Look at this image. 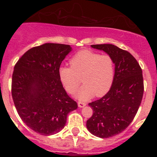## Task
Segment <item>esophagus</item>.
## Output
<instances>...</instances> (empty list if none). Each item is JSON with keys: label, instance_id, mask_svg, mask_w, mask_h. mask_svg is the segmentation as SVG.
<instances>
[{"label": "esophagus", "instance_id": "34e87169", "mask_svg": "<svg viewBox=\"0 0 157 157\" xmlns=\"http://www.w3.org/2000/svg\"><path fill=\"white\" fill-rule=\"evenodd\" d=\"M85 105H86V102H81V101H79L78 102V106L80 108H82L84 107Z\"/></svg>", "mask_w": 157, "mask_h": 157}]
</instances>
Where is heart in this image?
Returning a JSON list of instances; mask_svg holds the SVG:
<instances>
[{
    "mask_svg": "<svg viewBox=\"0 0 157 157\" xmlns=\"http://www.w3.org/2000/svg\"><path fill=\"white\" fill-rule=\"evenodd\" d=\"M70 64L71 67L59 68V76L65 89L71 94L79 87L81 78L84 85L76 94L80 100H86L94 95L102 97L111 89L114 77V63L109 55L82 50L73 56Z\"/></svg>",
    "mask_w": 157,
    "mask_h": 157,
    "instance_id": "b5f03b06",
    "label": "heart"
}]
</instances>
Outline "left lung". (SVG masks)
<instances>
[{
    "mask_svg": "<svg viewBox=\"0 0 157 157\" xmlns=\"http://www.w3.org/2000/svg\"><path fill=\"white\" fill-rule=\"evenodd\" d=\"M91 46L105 52L115 64L112 86L105 96L89 103L93 114L86 122L93 135L109 138L125 130L137 113L144 91L142 71L134 56L125 50L112 44Z\"/></svg>",
    "mask_w": 157,
    "mask_h": 157,
    "instance_id": "obj_1",
    "label": "left lung"
}]
</instances>
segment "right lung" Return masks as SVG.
<instances>
[{
	"mask_svg": "<svg viewBox=\"0 0 157 157\" xmlns=\"http://www.w3.org/2000/svg\"><path fill=\"white\" fill-rule=\"evenodd\" d=\"M69 45L45 44L30 48L17 60L12 79V96L20 117L37 134L58 133L68 113L77 108L66 93L59 68L71 52Z\"/></svg>",
	"mask_w": 157,
	"mask_h": 157,
	"instance_id": "right-lung-1",
	"label": "right lung"
}]
</instances>
